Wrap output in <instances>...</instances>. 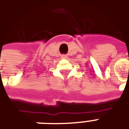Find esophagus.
<instances>
[{"mask_svg": "<svg viewBox=\"0 0 129 129\" xmlns=\"http://www.w3.org/2000/svg\"><path fill=\"white\" fill-rule=\"evenodd\" d=\"M61 58L66 59L67 58V56H66V55H61Z\"/></svg>", "mask_w": 129, "mask_h": 129, "instance_id": "obj_1", "label": "esophagus"}]
</instances>
